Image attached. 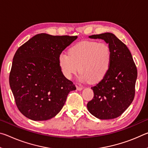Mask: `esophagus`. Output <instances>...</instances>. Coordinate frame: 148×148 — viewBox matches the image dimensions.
Segmentation results:
<instances>
[{
  "label": "esophagus",
  "mask_w": 148,
  "mask_h": 148,
  "mask_svg": "<svg viewBox=\"0 0 148 148\" xmlns=\"http://www.w3.org/2000/svg\"><path fill=\"white\" fill-rule=\"evenodd\" d=\"M76 88H77V90H78V91H81V90L83 89V87L78 86H76Z\"/></svg>",
  "instance_id": "esophagus-1"
}]
</instances>
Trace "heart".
I'll return each instance as SVG.
<instances>
[{"instance_id":"b5f03b06","label":"heart","mask_w":148,"mask_h":148,"mask_svg":"<svg viewBox=\"0 0 148 148\" xmlns=\"http://www.w3.org/2000/svg\"><path fill=\"white\" fill-rule=\"evenodd\" d=\"M59 65L62 74L71 79L79 70V79L99 83L110 71L112 63V52L108 45L92 41H83L71 47L69 54L61 53L58 57Z\"/></svg>"}]
</instances>
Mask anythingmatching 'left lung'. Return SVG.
<instances>
[{
	"label": "left lung",
	"instance_id": "1",
	"mask_svg": "<svg viewBox=\"0 0 148 148\" xmlns=\"http://www.w3.org/2000/svg\"><path fill=\"white\" fill-rule=\"evenodd\" d=\"M102 39L112 52V63L104 78L91 87L94 97L87 104L88 111L100 119L116 118L127 109L134 98L137 69L126 45L110 32L89 36Z\"/></svg>",
	"mask_w": 148,
	"mask_h": 148
}]
</instances>
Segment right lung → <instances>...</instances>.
Instances as JSON below:
<instances>
[{"mask_svg": "<svg viewBox=\"0 0 148 148\" xmlns=\"http://www.w3.org/2000/svg\"><path fill=\"white\" fill-rule=\"evenodd\" d=\"M77 36L35 35L15 53L9 82L17 108L27 118L46 121L61 111L73 82L62 74L59 54Z\"/></svg>", "mask_w": 148, "mask_h": 148, "instance_id": "1", "label": "right lung"}]
</instances>
